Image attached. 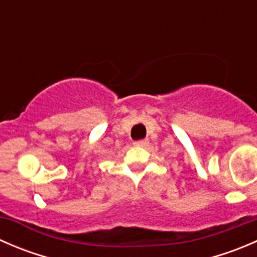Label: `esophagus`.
I'll use <instances>...</instances> for the list:
<instances>
[{"mask_svg": "<svg viewBox=\"0 0 257 257\" xmlns=\"http://www.w3.org/2000/svg\"><path fill=\"white\" fill-rule=\"evenodd\" d=\"M148 143H149V142H148V139H141V141L134 142L133 144L136 145V147H147Z\"/></svg>", "mask_w": 257, "mask_h": 257, "instance_id": "34e87169", "label": "esophagus"}]
</instances>
